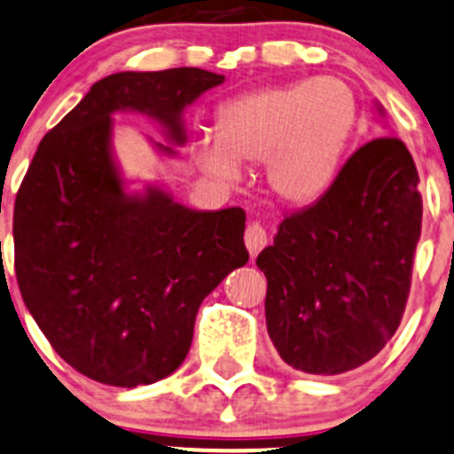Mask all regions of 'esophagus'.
I'll return each mask as SVG.
<instances>
[{
	"mask_svg": "<svg viewBox=\"0 0 454 454\" xmlns=\"http://www.w3.org/2000/svg\"><path fill=\"white\" fill-rule=\"evenodd\" d=\"M267 243H270V235H267L265 228L261 226L259 222H252L250 226L246 228V246H247V252H250V256L259 254Z\"/></svg>",
	"mask_w": 454,
	"mask_h": 454,
	"instance_id": "esophagus-1",
	"label": "esophagus"
}]
</instances>
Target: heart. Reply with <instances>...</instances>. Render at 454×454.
Returning a JSON list of instances; mask_svg holds the SVG:
<instances>
[{"label": "heart", "mask_w": 454, "mask_h": 454, "mask_svg": "<svg viewBox=\"0 0 454 454\" xmlns=\"http://www.w3.org/2000/svg\"><path fill=\"white\" fill-rule=\"evenodd\" d=\"M356 126L355 90L333 75L241 95L217 113V141H202L200 163L237 178L239 163L267 160V183L289 204H311L331 189Z\"/></svg>", "instance_id": "heart-1"}]
</instances>
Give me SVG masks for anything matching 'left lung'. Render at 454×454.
<instances>
[{"label": "left lung", "instance_id": "1", "mask_svg": "<svg viewBox=\"0 0 454 454\" xmlns=\"http://www.w3.org/2000/svg\"><path fill=\"white\" fill-rule=\"evenodd\" d=\"M411 152L395 137L365 143L331 189L287 213L256 256L267 278V333L285 364L341 374L398 331L422 232Z\"/></svg>", "mask_w": 454, "mask_h": 454}]
</instances>
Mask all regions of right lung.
Masks as SVG:
<instances>
[{
  "mask_svg": "<svg viewBox=\"0 0 454 454\" xmlns=\"http://www.w3.org/2000/svg\"><path fill=\"white\" fill-rule=\"evenodd\" d=\"M222 82L195 67L106 75L43 137L23 176L19 291L60 359L98 383L137 387L178 370L202 300L250 259L243 208L191 211L159 189L130 198L108 150L111 113L126 108L183 143L178 114Z\"/></svg>",
  "mask_w": 454,
  "mask_h": 454,
  "instance_id": "add662e5",
  "label": "right lung"
}]
</instances>
